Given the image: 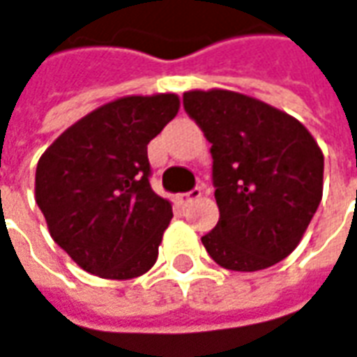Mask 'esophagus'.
I'll use <instances>...</instances> for the list:
<instances>
[{"instance_id": "34e87169", "label": "esophagus", "mask_w": 357, "mask_h": 357, "mask_svg": "<svg viewBox=\"0 0 357 357\" xmlns=\"http://www.w3.org/2000/svg\"><path fill=\"white\" fill-rule=\"evenodd\" d=\"M201 197H203V190H201V188H192L190 192H181V195L176 197V201L183 206H188L192 201H199Z\"/></svg>"}]
</instances>
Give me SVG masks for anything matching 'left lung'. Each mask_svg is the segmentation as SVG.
Returning <instances> with one entry per match:
<instances>
[{
  "label": "left lung",
  "instance_id": "obj_1",
  "mask_svg": "<svg viewBox=\"0 0 357 357\" xmlns=\"http://www.w3.org/2000/svg\"><path fill=\"white\" fill-rule=\"evenodd\" d=\"M185 110L213 144L219 223L206 253L231 271H261L287 257L324 195V152L291 114L263 100L188 90Z\"/></svg>",
  "mask_w": 357,
  "mask_h": 357
}]
</instances>
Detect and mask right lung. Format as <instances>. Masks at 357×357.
I'll return each mask as SVG.
<instances>
[{"mask_svg":"<svg viewBox=\"0 0 357 357\" xmlns=\"http://www.w3.org/2000/svg\"><path fill=\"white\" fill-rule=\"evenodd\" d=\"M178 108L172 92L122 96L74 122L40 156L36 203L52 239L84 271L132 279L156 263L172 203L151 188L146 146Z\"/></svg>","mask_w":357,"mask_h":357,"instance_id":"obj_1","label":"right lung"}]
</instances>
